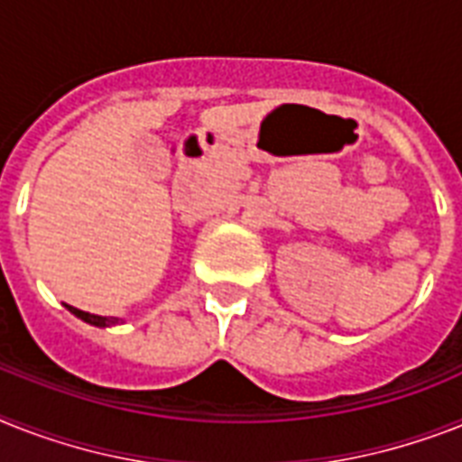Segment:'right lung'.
<instances>
[{
  "instance_id": "add662e5",
  "label": "right lung",
  "mask_w": 462,
  "mask_h": 462,
  "mask_svg": "<svg viewBox=\"0 0 462 462\" xmlns=\"http://www.w3.org/2000/svg\"><path fill=\"white\" fill-rule=\"evenodd\" d=\"M66 309H69L75 318H80V320L89 322V325H95V328H114V325L121 322V318H106V316H95V313H85V310L69 306V303H66Z\"/></svg>"
}]
</instances>
